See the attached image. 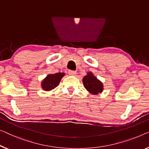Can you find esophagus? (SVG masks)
Segmentation results:
<instances>
[{"label":"esophagus","instance_id":"obj_1","mask_svg":"<svg viewBox=\"0 0 149 149\" xmlns=\"http://www.w3.org/2000/svg\"><path fill=\"white\" fill-rule=\"evenodd\" d=\"M68 74L69 75H74L75 74H76V72L75 71H72V70H70L68 72Z\"/></svg>","mask_w":149,"mask_h":149}]
</instances>
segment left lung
Returning <instances> with one entry per match:
<instances>
[{
  "label": "left lung",
  "instance_id": "left-lung-1",
  "mask_svg": "<svg viewBox=\"0 0 149 149\" xmlns=\"http://www.w3.org/2000/svg\"><path fill=\"white\" fill-rule=\"evenodd\" d=\"M83 84L86 90L93 94H97L102 92V83L93 75L92 73H88V74L84 77Z\"/></svg>",
  "mask_w": 149,
  "mask_h": 149
}]
</instances>
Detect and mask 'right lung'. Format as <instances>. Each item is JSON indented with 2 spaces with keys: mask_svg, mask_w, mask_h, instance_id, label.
I'll return each instance as SVG.
<instances>
[{
  "mask_svg": "<svg viewBox=\"0 0 149 149\" xmlns=\"http://www.w3.org/2000/svg\"><path fill=\"white\" fill-rule=\"evenodd\" d=\"M63 76H64L63 73H56L55 74L48 75L42 82V88L46 91L56 88L59 85V81H61Z\"/></svg>",
  "mask_w": 149,
  "mask_h": 149,
  "instance_id": "add662e5",
  "label": "right lung"
}]
</instances>
